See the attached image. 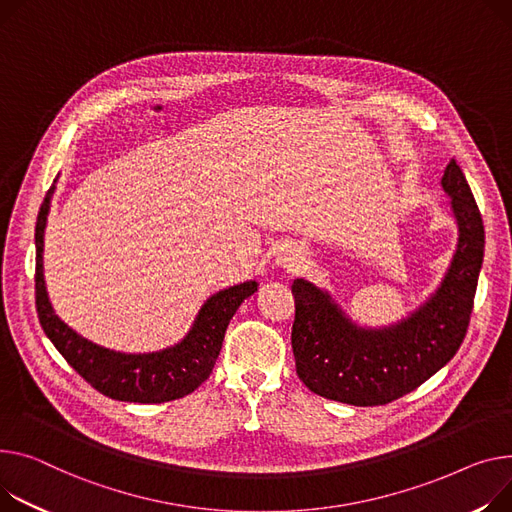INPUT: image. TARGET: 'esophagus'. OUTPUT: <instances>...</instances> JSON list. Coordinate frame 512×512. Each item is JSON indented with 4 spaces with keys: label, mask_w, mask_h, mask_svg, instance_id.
Returning <instances> with one entry per match:
<instances>
[{
    "label": "esophagus",
    "mask_w": 512,
    "mask_h": 512,
    "mask_svg": "<svg viewBox=\"0 0 512 512\" xmlns=\"http://www.w3.org/2000/svg\"><path fill=\"white\" fill-rule=\"evenodd\" d=\"M276 263H278L282 269L292 271V274H294V271H300L302 265H304V253H302V249H298V247H284V249L278 253Z\"/></svg>",
    "instance_id": "esophagus-1"
}]
</instances>
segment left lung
Here are the masks:
<instances>
[{
    "label": "left lung",
    "instance_id": "obj_1",
    "mask_svg": "<svg viewBox=\"0 0 512 512\" xmlns=\"http://www.w3.org/2000/svg\"><path fill=\"white\" fill-rule=\"evenodd\" d=\"M451 199L457 245L434 292L403 319L356 323L327 290L294 280L292 350L298 379L313 393L350 405H385L418 389L457 354L484 263V222L455 160L440 181Z\"/></svg>",
    "mask_w": 512,
    "mask_h": 512
}]
</instances>
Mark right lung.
<instances>
[{"instance_id":"obj_1","label":"right lung","mask_w":512,"mask_h":512,"mask_svg":"<svg viewBox=\"0 0 512 512\" xmlns=\"http://www.w3.org/2000/svg\"><path fill=\"white\" fill-rule=\"evenodd\" d=\"M53 193L55 183L45 195L37 228H34V247H37V274H34L37 284L34 288H37V313L45 335L80 377L111 399L129 403H164L193 393L210 377L230 319L238 306L257 292L259 284L249 280L214 292L201 304L189 331L173 346L156 352H119L98 346L55 313L47 292L43 251Z\"/></svg>"}]
</instances>
